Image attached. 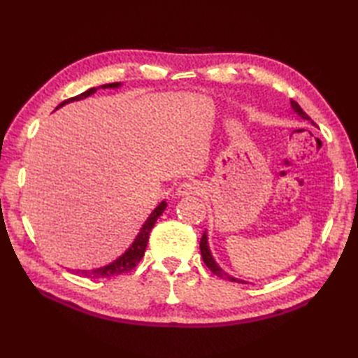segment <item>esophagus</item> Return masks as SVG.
<instances>
[{
	"label": "esophagus",
	"instance_id": "obj_1",
	"mask_svg": "<svg viewBox=\"0 0 358 358\" xmlns=\"http://www.w3.org/2000/svg\"><path fill=\"white\" fill-rule=\"evenodd\" d=\"M205 192V185L201 180H188L178 187V196H188V194H202Z\"/></svg>",
	"mask_w": 358,
	"mask_h": 358
}]
</instances>
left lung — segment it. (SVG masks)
Instances as JSON below:
<instances>
[{
	"label": "left lung",
	"mask_w": 358,
	"mask_h": 358,
	"mask_svg": "<svg viewBox=\"0 0 358 358\" xmlns=\"http://www.w3.org/2000/svg\"><path fill=\"white\" fill-rule=\"evenodd\" d=\"M291 107H292V110H294V113L299 115L301 119H306V121H311V117H309V116H308V115L303 112V110H301V107L297 104L296 101H292V99H291ZM313 124H314V122H313ZM201 254H202V259H203V262H205V265L211 269V273H213V274H216L217 277H220V279H225V280H229V282L246 283L245 280L236 279V277L229 275L228 273H225L224 269H222V268L217 265V262L214 260L213 254H211V251H210V245H208V234H206V231L203 233L202 239H201Z\"/></svg>",
	"instance_id": "left-lung-1"
}]
</instances>
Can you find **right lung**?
Instances as JSON below:
<instances>
[{
  "mask_svg": "<svg viewBox=\"0 0 358 358\" xmlns=\"http://www.w3.org/2000/svg\"><path fill=\"white\" fill-rule=\"evenodd\" d=\"M121 85H122L121 83H112V84H104L101 87H92V89H89L81 94H78V96H75V98L62 101L61 104L57 107V110L61 108L62 106L69 104V102L81 101V99L89 98L90 94L96 93L98 89H117V87H121ZM165 208H166V202L162 201L152 211V214H150V216L147 217V220L144 222V225H142V228L139 229L138 236L134 237L133 243L125 250V252H122L116 260H113L112 264H108L106 266H101V268H94V269H76V274H81L83 277H89V279H102V277H112V275H117V274L131 271V269L139 264L142 256H144L147 243H148L150 231H152V228L155 227L156 220L164 213ZM71 271H75V269H71Z\"/></svg>",
  "mask_w": 358,
  "mask_h": 358,
  "instance_id": "1",
  "label": "right lung"
}]
</instances>
